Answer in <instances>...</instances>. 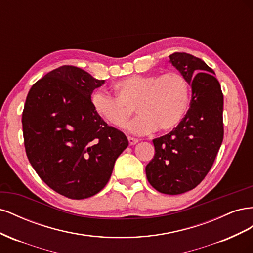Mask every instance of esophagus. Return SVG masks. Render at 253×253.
Wrapping results in <instances>:
<instances>
[{
  "label": "esophagus",
  "instance_id": "esophagus-1",
  "mask_svg": "<svg viewBox=\"0 0 253 253\" xmlns=\"http://www.w3.org/2000/svg\"><path fill=\"white\" fill-rule=\"evenodd\" d=\"M127 140H128V144H129V145H134V144H136L137 142L139 141L138 139L133 138V137H127Z\"/></svg>",
  "mask_w": 253,
  "mask_h": 253
}]
</instances>
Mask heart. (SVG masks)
Instances as JSON below:
<instances>
[{"mask_svg": "<svg viewBox=\"0 0 253 253\" xmlns=\"http://www.w3.org/2000/svg\"><path fill=\"white\" fill-rule=\"evenodd\" d=\"M117 97L102 91L91 95V105L99 117L115 127H124L134 114L140 115L128 125L136 135L156 131L170 132L177 127L190 106V85L180 73L131 75L113 85Z\"/></svg>", "mask_w": 253, "mask_h": 253, "instance_id": "heart-1", "label": "heart"}]
</instances>
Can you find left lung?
Wrapping results in <instances>:
<instances>
[{"label": "left lung", "mask_w": 253, "mask_h": 253, "mask_svg": "<svg viewBox=\"0 0 253 253\" xmlns=\"http://www.w3.org/2000/svg\"><path fill=\"white\" fill-rule=\"evenodd\" d=\"M169 62L192 88L190 109L172 132L153 140L155 155L145 167L151 186L177 195L194 189L208 174L224 138V97L217 79L203 60L186 52Z\"/></svg>", "instance_id": "8db88e82"}]
</instances>
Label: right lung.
<instances>
[{"label":"right lung","mask_w":253,"mask_h":253,"mask_svg":"<svg viewBox=\"0 0 253 253\" xmlns=\"http://www.w3.org/2000/svg\"><path fill=\"white\" fill-rule=\"evenodd\" d=\"M102 84L64 65L37 81L26 97L22 126L29 163L49 188L72 200L101 191L128 145L91 105V93Z\"/></svg>","instance_id":"1"}]
</instances>
